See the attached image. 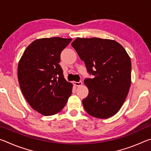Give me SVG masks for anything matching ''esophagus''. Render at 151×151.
Segmentation results:
<instances>
[{
    "mask_svg": "<svg viewBox=\"0 0 151 151\" xmlns=\"http://www.w3.org/2000/svg\"><path fill=\"white\" fill-rule=\"evenodd\" d=\"M73 85L76 86H81L82 85H83V83H82L81 81H79V82L74 81L73 82Z\"/></svg>",
    "mask_w": 151,
    "mask_h": 151,
    "instance_id": "esophagus-1",
    "label": "esophagus"
}]
</instances>
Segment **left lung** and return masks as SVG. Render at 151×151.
<instances>
[{
	"label": "left lung",
	"instance_id": "1",
	"mask_svg": "<svg viewBox=\"0 0 151 151\" xmlns=\"http://www.w3.org/2000/svg\"><path fill=\"white\" fill-rule=\"evenodd\" d=\"M88 73L94 76L84 81L88 94L84 109L92 116L108 119L123 104L131 84V61L124 47L114 40L76 38L72 42Z\"/></svg>",
	"mask_w": 151,
	"mask_h": 151
}]
</instances>
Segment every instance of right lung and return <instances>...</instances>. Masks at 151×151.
Masks as SVG:
<instances>
[{
  "label": "right lung",
  "instance_id": "add662e5",
  "mask_svg": "<svg viewBox=\"0 0 151 151\" xmlns=\"http://www.w3.org/2000/svg\"><path fill=\"white\" fill-rule=\"evenodd\" d=\"M72 39H37L28 46L18 65V80L28 103L42 115L59 112L72 94L73 84L64 78L60 53Z\"/></svg>",
  "mask_w": 151,
  "mask_h": 151
}]
</instances>
